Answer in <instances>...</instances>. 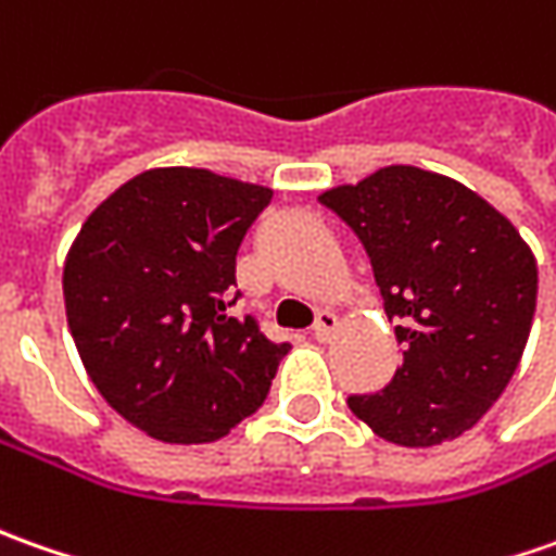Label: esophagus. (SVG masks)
<instances>
[{
    "instance_id": "1",
    "label": "esophagus",
    "mask_w": 556,
    "mask_h": 556,
    "mask_svg": "<svg viewBox=\"0 0 556 556\" xmlns=\"http://www.w3.org/2000/svg\"><path fill=\"white\" fill-rule=\"evenodd\" d=\"M338 329V316L332 311H319L316 314V323H314V338L316 341H329V338L336 336Z\"/></svg>"
}]
</instances>
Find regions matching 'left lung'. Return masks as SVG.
<instances>
[{
  "label": "left lung",
  "mask_w": 556,
  "mask_h": 556,
  "mask_svg": "<svg viewBox=\"0 0 556 556\" xmlns=\"http://www.w3.org/2000/svg\"><path fill=\"white\" fill-rule=\"evenodd\" d=\"M372 261L384 314L400 316L391 384L348 406L381 440L437 446L470 431L527 348L539 267L517 227L455 178L384 165L319 193Z\"/></svg>",
  "instance_id": "1"
}]
</instances>
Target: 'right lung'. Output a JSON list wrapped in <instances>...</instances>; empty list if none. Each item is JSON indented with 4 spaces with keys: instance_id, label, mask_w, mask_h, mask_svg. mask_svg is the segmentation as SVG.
<instances>
[{
    "instance_id": "add662e5",
    "label": "right lung",
    "mask_w": 556,
    "mask_h": 556,
    "mask_svg": "<svg viewBox=\"0 0 556 556\" xmlns=\"http://www.w3.org/2000/svg\"><path fill=\"white\" fill-rule=\"evenodd\" d=\"M208 168H147L83 224L64 261L70 336L91 384L163 443H215L258 409L289 344L230 316L237 249L270 202Z\"/></svg>"
}]
</instances>
